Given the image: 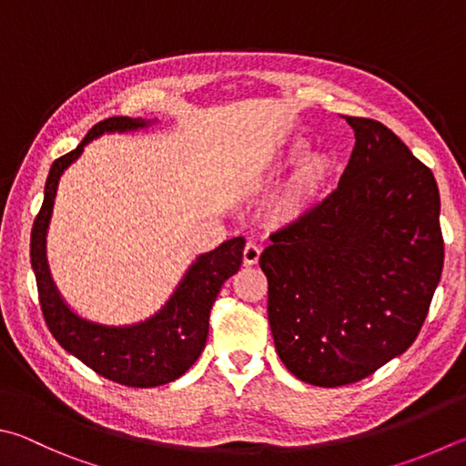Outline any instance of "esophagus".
<instances>
[{
  "label": "esophagus",
  "instance_id": "34e87169",
  "mask_svg": "<svg viewBox=\"0 0 466 466\" xmlns=\"http://www.w3.org/2000/svg\"><path fill=\"white\" fill-rule=\"evenodd\" d=\"M259 256H261L259 245H256L253 241L245 243V248H243V263H245V266H256V263L259 261Z\"/></svg>",
  "mask_w": 466,
  "mask_h": 466
}]
</instances>
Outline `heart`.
Wrapping results in <instances>:
<instances>
[{
    "label": "heart",
    "instance_id": "1",
    "mask_svg": "<svg viewBox=\"0 0 466 466\" xmlns=\"http://www.w3.org/2000/svg\"><path fill=\"white\" fill-rule=\"evenodd\" d=\"M309 142L294 137L274 152L276 166L296 164L271 198V213L282 223L302 221L319 207L330 188L335 157L329 152H309Z\"/></svg>",
    "mask_w": 466,
    "mask_h": 466
}]
</instances>
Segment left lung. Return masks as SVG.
<instances>
[{
  "label": "left lung",
  "mask_w": 466,
  "mask_h": 466,
  "mask_svg": "<svg viewBox=\"0 0 466 466\" xmlns=\"http://www.w3.org/2000/svg\"><path fill=\"white\" fill-rule=\"evenodd\" d=\"M345 119L355 147L337 190L259 258L278 355L320 388L361 381L408 350L444 266L432 170L380 121Z\"/></svg>",
  "instance_id": "left-lung-1"
}]
</instances>
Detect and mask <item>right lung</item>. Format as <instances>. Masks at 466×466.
Instances as JSON below:
<instances>
[{"instance_id": "obj_1", "label": "right lung", "mask_w": 466, "mask_h": 466, "mask_svg": "<svg viewBox=\"0 0 466 466\" xmlns=\"http://www.w3.org/2000/svg\"><path fill=\"white\" fill-rule=\"evenodd\" d=\"M150 124L152 121L142 117H109L99 121L73 152L55 160L44 187V203L34 218L30 237V261L36 276L38 300L52 337L95 373L129 388H156L170 383L195 365L207 342L210 309L225 279L239 269L245 248L243 237H233L217 249L198 256L162 310L144 322L129 327H107L81 319L68 309L52 282L46 261V231L58 180L91 139L113 131L124 134V131L142 129Z\"/></svg>"}]
</instances>
